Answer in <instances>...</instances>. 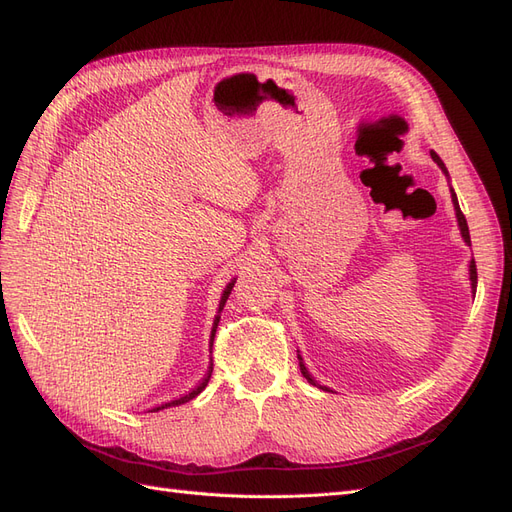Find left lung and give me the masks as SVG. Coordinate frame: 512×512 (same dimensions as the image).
<instances>
[{
  "mask_svg": "<svg viewBox=\"0 0 512 512\" xmlns=\"http://www.w3.org/2000/svg\"><path fill=\"white\" fill-rule=\"evenodd\" d=\"M431 153V160L433 162H436L438 166H440V170H442V173L446 175V179H451V177H448V170H446V166H444V162L440 160V156H438V153L436 151H429ZM448 188H451V185H448ZM451 198H453V207H455V218H457V226H459V230H461V237H463V241H466V245H470V230H468V222H466V218H463V213H461V209H459V200H457V194H455V190L451 188ZM470 288H472V294H476V265H474V258L470 260ZM299 365H301V374L309 380V382H312V384H316V386H320V389L322 391H331L329 389V386H322V384H318L316 382V378L312 376V374H309V369L305 367V363H303V356L299 354ZM333 393V391H331Z\"/></svg>",
  "mask_w": 512,
  "mask_h": 512,
  "instance_id": "left-lung-1",
  "label": "left lung"
}]
</instances>
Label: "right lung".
Returning a JSON list of instances; mask_svg holds the SVG:
<instances>
[{"label":"right lung","instance_id":"right-lung-1","mask_svg":"<svg viewBox=\"0 0 512 512\" xmlns=\"http://www.w3.org/2000/svg\"><path fill=\"white\" fill-rule=\"evenodd\" d=\"M235 282H237V277H232V280L226 284V288H224V292H222V299H220V307H218V316H215V320H213V329H211V339H209V348H213V337H215V331H218V322H220V314H222V309H224V305H226V301H228V297H230V292H232V286H235ZM211 371H213V359L209 361V369H207V374H205V378H203V382H200L196 389H192L188 395H183V397H179V399H173V401H168V404H162V406H158L156 410L153 412H158V410H164V408H173V406H181V404H188L190 399H194L196 395H200L205 391V386L209 384V378H211Z\"/></svg>","mask_w":512,"mask_h":512}]
</instances>
